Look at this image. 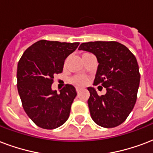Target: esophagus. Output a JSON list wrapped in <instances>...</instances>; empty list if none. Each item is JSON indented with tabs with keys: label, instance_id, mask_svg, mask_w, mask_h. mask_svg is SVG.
<instances>
[{
	"label": "esophagus",
	"instance_id": "1",
	"mask_svg": "<svg viewBox=\"0 0 153 153\" xmlns=\"http://www.w3.org/2000/svg\"><path fill=\"white\" fill-rule=\"evenodd\" d=\"M80 91H81V88H79V87H77L76 91H77V93H78V94H79V92H80Z\"/></svg>",
	"mask_w": 153,
	"mask_h": 153
}]
</instances>
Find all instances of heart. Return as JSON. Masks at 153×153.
Instances as JSON below:
<instances>
[{
  "instance_id": "1",
  "label": "heart",
  "mask_w": 153,
  "mask_h": 153,
  "mask_svg": "<svg viewBox=\"0 0 153 153\" xmlns=\"http://www.w3.org/2000/svg\"><path fill=\"white\" fill-rule=\"evenodd\" d=\"M85 54H89V53H84L83 55H85ZM65 63H66V62H65ZM71 82L73 84L75 85V86L81 87V86H83V85L86 84V82H87V79L82 76H74L72 78Z\"/></svg>"
}]
</instances>
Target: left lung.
I'll return each mask as SVG.
<instances>
[{"label": "left lung", "instance_id": "obj_1", "mask_svg": "<svg viewBox=\"0 0 153 153\" xmlns=\"http://www.w3.org/2000/svg\"><path fill=\"white\" fill-rule=\"evenodd\" d=\"M79 50L96 56L99 66L94 85L107 90L105 95H99L94 87L87 88L92 120L103 128L117 127L126 120L136 102L140 74L136 57L117 42H84Z\"/></svg>", "mask_w": 153, "mask_h": 153}]
</instances>
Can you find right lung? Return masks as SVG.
<instances>
[{
  "instance_id": "add662e5",
  "label": "right lung",
  "mask_w": 153,
  "mask_h": 153,
  "mask_svg": "<svg viewBox=\"0 0 153 153\" xmlns=\"http://www.w3.org/2000/svg\"><path fill=\"white\" fill-rule=\"evenodd\" d=\"M79 42L40 40L24 52L17 64V91L22 107L31 120L44 129L60 127L69 118L77 92L66 84L58 94L51 85L63 71L65 59Z\"/></svg>"
}]
</instances>
